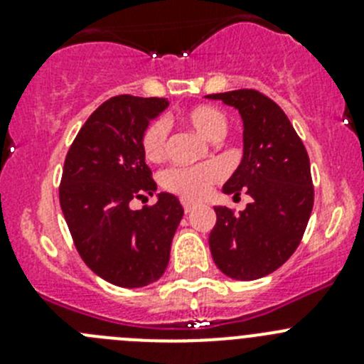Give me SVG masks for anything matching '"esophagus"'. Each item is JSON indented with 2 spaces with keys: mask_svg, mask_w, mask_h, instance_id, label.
Returning <instances> with one entry per match:
<instances>
[{
  "mask_svg": "<svg viewBox=\"0 0 364 364\" xmlns=\"http://www.w3.org/2000/svg\"><path fill=\"white\" fill-rule=\"evenodd\" d=\"M182 205H184V211H186V213H189V211L195 210V202L186 200V198H182Z\"/></svg>",
  "mask_w": 364,
  "mask_h": 364,
  "instance_id": "1",
  "label": "esophagus"
}]
</instances>
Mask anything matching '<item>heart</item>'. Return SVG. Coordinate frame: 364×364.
<instances>
[{"mask_svg":"<svg viewBox=\"0 0 364 364\" xmlns=\"http://www.w3.org/2000/svg\"><path fill=\"white\" fill-rule=\"evenodd\" d=\"M180 120L189 125L208 140H222L226 136L230 122L220 109L213 105H195L180 114ZM169 127L162 118L149 122L142 133V153L149 162H160L167 153ZM222 178V169L217 164H204L195 167H169L162 173V186L167 191L176 193L188 200H198L210 193L211 186Z\"/></svg>","mask_w":364,"mask_h":364,"instance_id":"obj_1","label":"heart"}]
</instances>
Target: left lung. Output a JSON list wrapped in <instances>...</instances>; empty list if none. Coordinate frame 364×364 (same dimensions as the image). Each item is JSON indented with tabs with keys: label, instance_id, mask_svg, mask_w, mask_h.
<instances>
[{
	"label": "left lung",
	"instance_id": "obj_1",
	"mask_svg": "<svg viewBox=\"0 0 364 364\" xmlns=\"http://www.w3.org/2000/svg\"><path fill=\"white\" fill-rule=\"evenodd\" d=\"M239 109L244 156L222 191L253 198L246 210L215 208L210 233L215 264L228 277L255 281L294 255L314 208V182L306 147L281 107L255 89L208 95Z\"/></svg>",
	"mask_w": 364,
	"mask_h": 364
}]
</instances>
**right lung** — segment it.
<instances>
[{"instance_id":"right-lung-1","label":"right lung","mask_w":364,"mask_h":364,"mask_svg":"<svg viewBox=\"0 0 364 364\" xmlns=\"http://www.w3.org/2000/svg\"><path fill=\"white\" fill-rule=\"evenodd\" d=\"M167 105L166 98L112 96L87 118L63 164L60 205L74 246L98 277L120 288L162 277L184 215L169 193L142 210L129 208L156 191L140 140Z\"/></svg>"}]
</instances>
